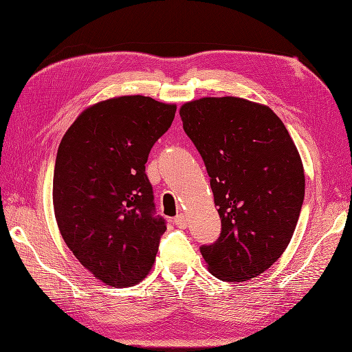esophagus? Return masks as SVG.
Returning <instances> with one entry per match:
<instances>
[{"label": "esophagus", "instance_id": "esophagus-1", "mask_svg": "<svg viewBox=\"0 0 352 352\" xmlns=\"http://www.w3.org/2000/svg\"><path fill=\"white\" fill-rule=\"evenodd\" d=\"M174 223H175V226L179 227V228H186V227L188 226L187 219H186L184 214H178V216L174 219Z\"/></svg>", "mask_w": 352, "mask_h": 352}]
</instances>
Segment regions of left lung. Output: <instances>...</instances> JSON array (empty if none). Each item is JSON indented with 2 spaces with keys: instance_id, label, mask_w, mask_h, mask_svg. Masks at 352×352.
Instances as JSON below:
<instances>
[{
  "instance_id": "left-lung-1",
  "label": "left lung",
  "mask_w": 352,
  "mask_h": 352,
  "mask_svg": "<svg viewBox=\"0 0 352 352\" xmlns=\"http://www.w3.org/2000/svg\"><path fill=\"white\" fill-rule=\"evenodd\" d=\"M179 116L221 219L219 240L200 249L207 269L220 280H250L278 261L296 228L305 195L298 148L269 106L243 98L186 102Z\"/></svg>"
}]
</instances>
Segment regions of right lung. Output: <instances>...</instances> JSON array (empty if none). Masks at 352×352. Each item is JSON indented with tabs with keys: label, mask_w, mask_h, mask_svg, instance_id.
Here are the masks:
<instances>
[{
	"label": "right lung",
	"mask_w": 352,
	"mask_h": 352,
	"mask_svg": "<svg viewBox=\"0 0 352 352\" xmlns=\"http://www.w3.org/2000/svg\"><path fill=\"white\" fill-rule=\"evenodd\" d=\"M177 104L116 96L86 108L63 135L53 177L54 217L67 248L113 287L138 285L166 230L154 217L145 174L149 151L171 126Z\"/></svg>",
	"instance_id": "right-lung-1"
}]
</instances>
